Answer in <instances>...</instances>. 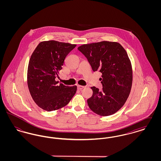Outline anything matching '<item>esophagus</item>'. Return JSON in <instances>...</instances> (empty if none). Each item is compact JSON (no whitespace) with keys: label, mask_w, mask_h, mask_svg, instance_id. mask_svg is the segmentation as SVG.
<instances>
[{"label":"esophagus","mask_w":161,"mask_h":161,"mask_svg":"<svg viewBox=\"0 0 161 161\" xmlns=\"http://www.w3.org/2000/svg\"><path fill=\"white\" fill-rule=\"evenodd\" d=\"M84 87H85V86H81V85H78L77 86V88L79 90H82L83 89H84Z\"/></svg>","instance_id":"obj_1"}]
</instances>
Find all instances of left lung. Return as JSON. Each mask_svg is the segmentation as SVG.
Masks as SVG:
<instances>
[{"mask_svg": "<svg viewBox=\"0 0 161 161\" xmlns=\"http://www.w3.org/2000/svg\"><path fill=\"white\" fill-rule=\"evenodd\" d=\"M78 49L87 58L93 71L102 74L103 89L91 87L89 107L100 116L114 114L125 104L132 86V67L126 51L119 43L107 41L84 44Z\"/></svg>", "mask_w": 161, "mask_h": 161, "instance_id": "obj_1", "label": "left lung"}]
</instances>
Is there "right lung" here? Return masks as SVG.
Instances as JSON below:
<instances>
[{
    "label": "right lung",
    "mask_w": 161,
    "mask_h": 161,
    "mask_svg": "<svg viewBox=\"0 0 161 161\" xmlns=\"http://www.w3.org/2000/svg\"><path fill=\"white\" fill-rule=\"evenodd\" d=\"M77 46L55 40L38 44L29 61L27 83L31 97L38 107L54 111L64 107L77 92V86L58 84L55 78L68 54Z\"/></svg>",
    "instance_id": "add662e5"
}]
</instances>
